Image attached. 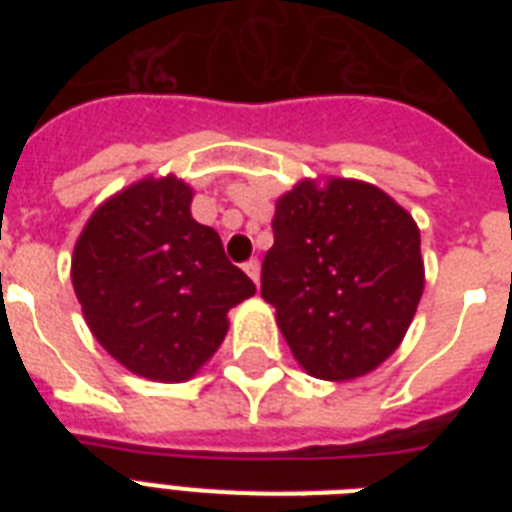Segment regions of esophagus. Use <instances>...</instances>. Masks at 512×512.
<instances>
[{
    "mask_svg": "<svg viewBox=\"0 0 512 512\" xmlns=\"http://www.w3.org/2000/svg\"><path fill=\"white\" fill-rule=\"evenodd\" d=\"M244 271H247V276L255 284H260V260H249V263H244Z\"/></svg>",
    "mask_w": 512,
    "mask_h": 512,
    "instance_id": "esophagus-1",
    "label": "esophagus"
}]
</instances>
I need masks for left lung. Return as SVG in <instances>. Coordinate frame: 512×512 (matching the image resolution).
Instances as JSON below:
<instances>
[{
	"label": "left lung",
	"mask_w": 512,
	"mask_h": 512,
	"mask_svg": "<svg viewBox=\"0 0 512 512\" xmlns=\"http://www.w3.org/2000/svg\"><path fill=\"white\" fill-rule=\"evenodd\" d=\"M422 287L420 228L377 185L300 180L276 201L260 295L311 377L377 369L404 340Z\"/></svg>",
	"instance_id": "1"
}]
</instances>
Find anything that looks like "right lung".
Returning a JSON list of instances; mask_svg holds the SVG:
<instances>
[{"mask_svg":"<svg viewBox=\"0 0 512 512\" xmlns=\"http://www.w3.org/2000/svg\"><path fill=\"white\" fill-rule=\"evenodd\" d=\"M191 199L175 175L132 183L92 212L71 257L95 340L148 380H191L225 340L228 311L255 295Z\"/></svg>","mask_w":512,"mask_h":512,"instance_id":"1","label":"right lung"}]
</instances>
